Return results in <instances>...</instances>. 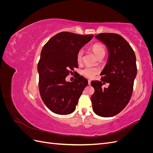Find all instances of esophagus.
Returning a JSON list of instances; mask_svg holds the SVG:
<instances>
[{
  "mask_svg": "<svg viewBox=\"0 0 153 153\" xmlns=\"http://www.w3.org/2000/svg\"><path fill=\"white\" fill-rule=\"evenodd\" d=\"M91 80H88V84H89V85L91 84Z\"/></svg>",
  "mask_w": 153,
  "mask_h": 153,
  "instance_id": "34e87169",
  "label": "esophagus"
}]
</instances>
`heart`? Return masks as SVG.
<instances>
[{
	"label": "heart",
	"instance_id": "obj_1",
	"mask_svg": "<svg viewBox=\"0 0 153 153\" xmlns=\"http://www.w3.org/2000/svg\"><path fill=\"white\" fill-rule=\"evenodd\" d=\"M91 49L92 52L96 55L97 57H100L101 56H105V49L102 45L100 43H96L92 46ZM84 56V51L82 49H80L76 53V61L78 62H81ZM100 70L98 68L91 67V66H87L84 69H82V73L85 76L92 78H93L96 74L99 73Z\"/></svg>",
	"mask_w": 153,
	"mask_h": 153
}]
</instances>
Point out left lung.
<instances>
[{
    "instance_id": "8db88e82",
    "label": "left lung",
    "mask_w": 153,
    "mask_h": 153,
    "mask_svg": "<svg viewBox=\"0 0 153 153\" xmlns=\"http://www.w3.org/2000/svg\"><path fill=\"white\" fill-rule=\"evenodd\" d=\"M96 38L108 50V59L101 73V82L92 81L94 93L91 97L92 109L99 116L112 117L126 107L131 99L134 80L137 76L136 56L131 46L121 36L101 33ZM108 88H103L105 82Z\"/></svg>"
}]
</instances>
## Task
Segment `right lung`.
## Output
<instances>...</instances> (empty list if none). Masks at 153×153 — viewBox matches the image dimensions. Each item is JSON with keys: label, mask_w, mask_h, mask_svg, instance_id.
I'll return each mask as SVG.
<instances>
[{"label": "right lung", "mask_w": 153, "mask_h": 153, "mask_svg": "<svg viewBox=\"0 0 153 153\" xmlns=\"http://www.w3.org/2000/svg\"><path fill=\"white\" fill-rule=\"evenodd\" d=\"M93 36L61 32L44 45L38 64L39 89L41 99L52 112L68 115L75 110L88 81L79 74L72 82H66V77L78 68V51Z\"/></svg>", "instance_id": "obj_1"}]
</instances>
